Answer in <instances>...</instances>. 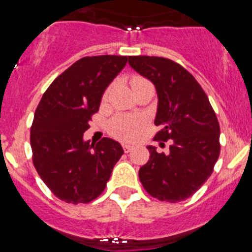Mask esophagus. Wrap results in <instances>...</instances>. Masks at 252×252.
<instances>
[{
  "label": "esophagus",
  "mask_w": 252,
  "mask_h": 252,
  "mask_svg": "<svg viewBox=\"0 0 252 252\" xmlns=\"http://www.w3.org/2000/svg\"><path fill=\"white\" fill-rule=\"evenodd\" d=\"M122 148H124L125 153H130V151H132L133 146H131V145H124V146H122Z\"/></svg>",
  "instance_id": "esophagus-1"
}]
</instances>
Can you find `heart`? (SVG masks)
<instances>
[{
    "instance_id": "b5f03b06",
    "label": "heart",
    "mask_w": 252,
    "mask_h": 252,
    "mask_svg": "<svg viewBox=\"0 0 252 252\" xmlns=\"http://www.w3.org/2000/svg\"><path fill=\"white\" fill-rule=\"evenodd\" d=\"M141 78H135L132 81L136 82ZM108 95V91L104 93V99ZM145 121L141 116L136 115H117L108 122V132L116 139L122 141H132L139 136L140 131L142 130Z\"/></svg>"
}]
</instances>
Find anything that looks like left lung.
<instances>
[{"label":"left lung","mask_w":252,"mask_h":252,"mask_svg":"<svg viewBox=\"0 0 252 252\" xmlns=\"http://www.w3.org/2000/svg\"><path fill=\"white\" fill-rule=\"evenodd\" d=\"M128 64L157 88L154 122L160 130L154 140H170L169 154L148 146L150 158L140 168V182L159 201H184L211 177L220 157L217 116L202 87L180 64L146 55L128 57Z\"/></svg>","instance_id":"left-lung-1"}]
</instances>
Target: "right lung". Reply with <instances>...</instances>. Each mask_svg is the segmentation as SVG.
Instances as JSON below:
<instances>
[{
	"mask_svg": "<svg viewBox=\"0 0 252 252\" xmlns=\"http://www.w3.org/2000/svg\"><path fill=\"white\" fill-rule=\"evenodd\" d=\"M127 57H84L69 66L43 94L31 125L30 144L37 174L66 203H90L106 188L124 154L119 142L103 137L84 141L83 133L99 108L108 84Z\"/></svg>",
	"mask_w": 252,
	"mask_h": 252,
	"instance_id": "obj_1",
	"label": "right lung"
}]
</instances>
